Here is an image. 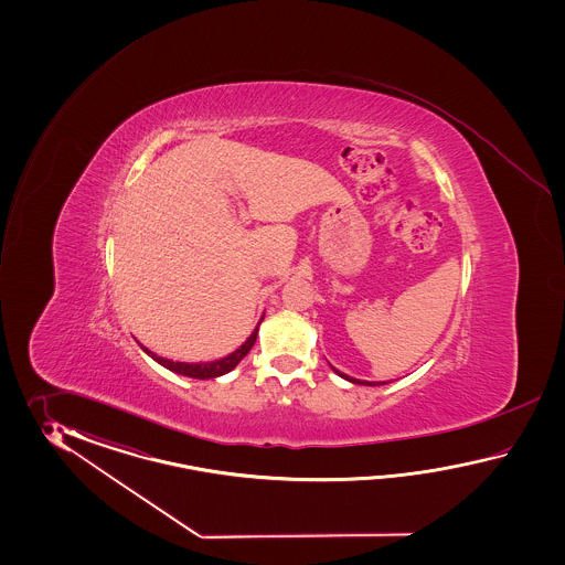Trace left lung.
I'll use <instances>...</instances> for the list:
<instances>
[{
  "label": "left lung",
  "mask_w": 565,
  "mask_h": 565,
  "mask_svg": "<svg viewBox=\"0 0 565 565\" xmlns=\"http://www.w3.org/2000/svg\"><path fill=\"white\" fill-rule=\"evenodd\" d=\"M333 372L337 373V375H341L343 380H348V382H351V384H360V385H384L385 382H361V380H355V377H349L348 373H341L339 370H335L333 367Z\"/></svg>",
  "instance_id": "left-lung-1"
}]
</instances>
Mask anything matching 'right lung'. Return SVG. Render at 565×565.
I'll return each instance as SVG.
<instances>
[{
	"instance_id": "right-lung-1",
	"label": "right lung",
	"mask_w": 565,
	"mask_h": 565,
	"mask_svg": "<svg viewBox=\"0 0 565 565\" xmlns=\"http://www.w3.org/2000/svg\"><path fill=\"white\" fill-rule=\"evenodd\" d=\"M263 319H265V317H263ZM263 319H260V323H263ZM260 323L256 324L253 335L248 337V339L242 343L241 348L236 349L234 353L226 355V358H222V360L205 361V363H185V361H171L166 360V358H159V355H156L153 351H149L147 348H143V351L149 358H153L157 363H161L163 367H168L169 372L188 375V377H193V380H212V377H220V375H224V373L232 372V370L248 355V351L253 349L256 335H258V327H260Z\"/></svg>"
}]
</instances>
